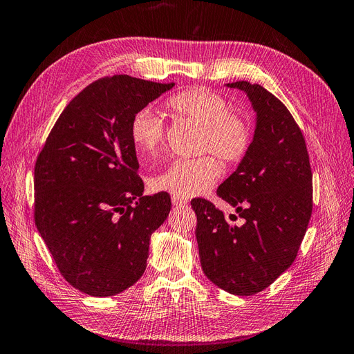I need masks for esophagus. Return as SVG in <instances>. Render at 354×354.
<instances>
[{"mask_svg": "<svg viewBox=\"0 0 354 354\" xmlns=\"http://www.w3.org/2000/svg\"><path fill=\"white\" fill-rule=\"evenodd\" d=\"M171 203H174V206H183V205H187V200L176 197V196H171Z\"/></svg>", "mask_w": 354, "mask_h": 354, "instance_id": "obj_1", "label": "esophagus"}]
</instances>
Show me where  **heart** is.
<instances>
[{
  "instance_id": "heart-1",
  "label": "heart",
  "mask_w": 354,
  "mask_h": 354,
  "mask_svg": "<svg viewBox=\"0 0 354 354\" xmlns=\"http://www.w3.org/2000/svg\"><path fill=\"white\" fill-rule=\"evenodd\" d=\"M167 106L179 117L203 126L201 149L214 153L225 165L243 158L250 147L252 132L248 121L231 114V105L218 93L206 88H188L169 97ZM130 138L138 153L156 156L165 142V123L151 106L139 109L130 123ZM219 165L210 156L178 158L151 180L156 191H166L180 198L203 194L215 184Z\"/></svg>"
}]
</instances>
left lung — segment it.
<instances>
[{"label": "left lung", "instance_id": "8db88e82", "mask_svg": "<svg viewBox=\"0 0 354 354\" xmlns=\"http://www.w3.org/2000/svg\"><path fill=\"white\" fill-rule=\"evenodd\" d=\"M225 86L245 92L257 114L246 156L216 191L245 222L233 225L205 198L191 200V206L206 277L248 297L268 288L297 258L311 216L313 175L304 136L289 109L259 84Z\"/></svg>", "mask_w": 354, "mask_h": 354}]
</instances>
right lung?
Listing matches in <instances>:
<instances>
[{
	"label": "right lung",
	"instance_id": "right-lung-1",
	"mask_svg": "<svg viewBox=\"0 0 354 354\" xmlns=\"http://www.w3.org/2000/svg\"><path fill=\"white\" fill-rule=\"evenodd\" d=\"M175 84L114 75L62 111L35 163V225L69 285L113 297L140 279L151 234L171 207L165 191L142 196L130 123Z\"/></svg>",
	"mask_w": 354,
	"mask_h": 354
}]
</instances>
